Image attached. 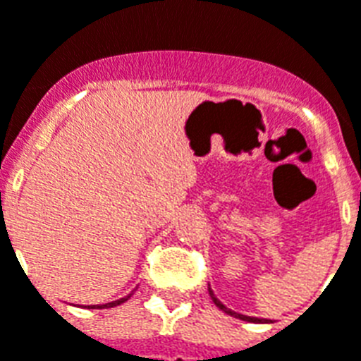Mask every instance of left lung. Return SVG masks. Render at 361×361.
Instances as JSON below:
<instances>
[{
  "mask_svg": "<svg viewBox=\"0 0 361 361\" xmlns=\"http://www.w3.org/2000/svg\"><path fill=\"white\" fill-rule=\"evenodd\" d=\"M208 293H210V297H212V300H214V305L217 306V308L219 310H223V312H225V314H228V315H232V317H236V319H241V321H247V323H271L269 319H258V317H251V315H243V314H236V312H232V310H228L227 306L223 305L221 300L217 299L216 295H214V291H212V288H210V286H208Z\"/></svg>",
  "mask_w": 361,
  "mask_h": 361,
  "instance_id": "obj_1",
  "label": "left lung"
}]
</instances>
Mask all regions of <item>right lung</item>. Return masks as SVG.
<instances>
[{
	"label": "right lung",
	"instance_id": "obj_1",
	"mask_svg": "<svg viewBox=\"0 0 361 361\" xmlns=\"http://www.w3.org/2000/svg\"><path fill=\"white\" fill-rule=\"evenodd\" d=\"M127 299H130V295L123 297V299H118V300H112V302H106V305H94V306H88V308H112V306H118L121 302H125Z\"/></svg>",
	"mask_w": 361,
	"mask_h": 361
}]
</instances>
